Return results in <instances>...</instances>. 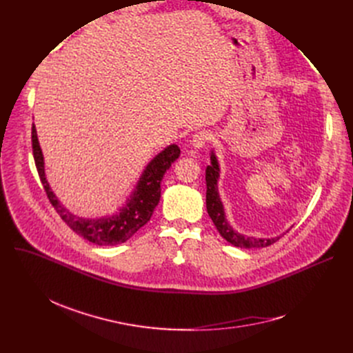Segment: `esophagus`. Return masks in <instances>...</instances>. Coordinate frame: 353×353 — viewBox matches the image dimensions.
<instances>
[{"label":"esophagus","mask_w":353,"mask_h":353,"mask_svg":"<svg viewBox=\"0 0 353 353\" xmlns=\"http://www.w3.org/2000/svg\"><path fill=\"white\" fill-rule=\"evenodd\" d=\"M212 140V133L208 132V130H203V132H197L193 139H192V145L194 148H201L203 145H206Z\"/></svg>","instance_id":"1"}]
</instances>
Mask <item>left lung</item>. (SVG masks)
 I'll use <instances>...</instances> for the list:
<instances>
[{
    "label": "left lung",
    "mask_w": 353,
    "mask_h": 353,
    "mask_svg": "<svg viewBox=\"0 0 353 353\" xmlns=\"http://www.w3.org/2000/svg\"><path fill=\"white\" fill-rule=\"evenodd\" d=\"M212 164L208 165L206 169V184H208V190H206V208L210 219L213 220V223L221 237L226 239L229 243H232L236 248H266L277 242L281 237H272V239H256V237H245L242 234H239L236 230L232 229V226L228 223L226 216H225V209L223 205H221L219 192H217V180H219V163L212 153Z\"/></svg>",
    "instance_id": "8db88e82"
}]
</instances>
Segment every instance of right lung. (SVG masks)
I'll list each match as a JSON object with an SVG mask.
<instances>
[{"instance_id":"obj_1","label":"right lung","mask_w":353,"mask_h":353,"mask_svg":"<svg viewBox=\"0 0 353 353\" xmlns=\"http://www.w3.org/2000/svg\"><path fill=\"white\" fill-rule=\"evenodd\" d=\"M31 141L37 172H39L50 203L65 221L67 226L72 229V232H76L88 240V242L99 246H113L124 243L125 240L132 237L150 220L160 200L161 179L164 173L170 169L173 161H176L180 156V148L176 144H172L148 163L137 183L134 193L130 196L127 205L120 209L117 214L100 219H83L74 216L64 206H61L59 199L51 192L44 173V157L39 144V139H37L35 125H32Z\"/></svg>"}]
</instances>
